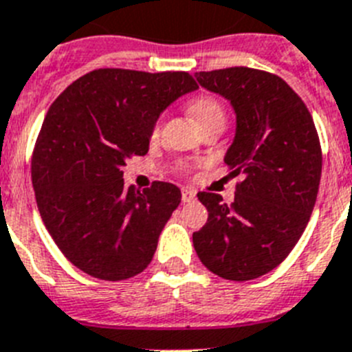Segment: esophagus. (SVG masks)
<instances>
[{
    "instance_id": "esophagus-1",
    "label": "esophagus",
    "mask_w": 352,
    "mask_h": 352,
    "mask_svg": "<svg viewBox=\"0 0 352 352\" xmlns=\"http://www.w3.org/2000/svg\"><path fill=\"white\" fill-rule=\"evenodd\" d=\"M182 199L183 203H190L195 199V192L192 188H182Z\"/></svg>"
}]
</instances>
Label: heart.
<instances>
[{
  "mask_svg": "<svg viewBox=\"0 0 352 352\" xmlns=\"http://www.w3.org/2000/svg\"><path fill=\"white\" fill-rule=\"evenodd\" d=\"M188 109H190L192 116H194L201 125H204V123H208V121L211 120H217V118H223L222 104H220L217 98H213V96H197V98H194V100L190 102ZM160 132L162 118H158V120H155L153 125H151V130H149V139H151V141H157V139L160 138Z\"/></svg>",
  "mask_w": 352,
  "mask_h": 352,
  "instance_id": "obj_1",
  "label": "heart"
}]
</instances>
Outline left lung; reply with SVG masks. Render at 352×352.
Here are the masks:
<instances>
[{"instance_id":"8db88e82","label":"left lung","mask_w":352,"mask_h":352,"mask_svg":"<svg viewBox=\"0 0 352 352\" xmlns=\"http://www.w3.org/2000/svg\"><path fill=\"white\" fill-rule=\"evenodd\" d=\"M199 84L231 102L236 135L226 162L234 203L199 192L208 222L194 232L201 263L226 280H254L291 254L309 223L321 182V142L309 109L275 74L248 67L197 72Z\"/></svg>"}]
</instances>
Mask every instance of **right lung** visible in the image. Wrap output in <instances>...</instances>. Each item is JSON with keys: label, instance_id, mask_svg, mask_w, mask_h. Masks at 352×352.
Instances as JSON below:
<instances>
[{"label": "right lung", "instance_id": "add662e5", "mask_svg": "<svg viewBox=\"0 0 352 352\" xmlns=\"http://www.w3.org/2000/svg\"><path fill=\"white\" fill-rule=\"evenodd\" d=\"M197 89L186 72L98 68L49 107L31 158L36 206L63 256L100 280L148 268L182 203L176 185L126 186L123 167L148 153L149 130L178 96Z\"/></svg>", "mask_w": 352, "mask_h": 352}]
</instances>
